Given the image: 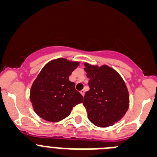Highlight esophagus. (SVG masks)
Here are the masks:
<instances>
[{
  "instance_id": "1",
  "label": "esophagus",
  "mask_w": 157,
  "mask_h": 157,
  "mask_svg": "<svg viewBox=\"0 0 157 157\" xmlns=\"http://www.w3.org/2000/svg\"><path fill=\"white\" fill-rule=\"evenodd\" d=\"M80 93H81V94H82V96H84V94H85V91H84L83 89H82V90L80 91Z\"/></svg>"
}]
</instances>
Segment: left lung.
I'll use <instances>...</instances> for the list:
<instances>
[{"label": "left lung", "instance_id": "1", "mask_svg": "<svg viewBox=\"0 0 157 157\" xmlns=\"http://www.w3.org/2000/svg\"><path fill=\"white\" fill-rule=\"evenodd\" d=\"M90 89L84 96L88 118L95 126L114 125L126 114L130 104L125 82L115 69L106 65L84 63Z\"/></svg>", "mask_w": 157, "mask_h": 157}]
</instances>
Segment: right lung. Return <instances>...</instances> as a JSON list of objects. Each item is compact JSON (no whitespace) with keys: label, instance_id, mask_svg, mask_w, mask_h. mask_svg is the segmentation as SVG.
Segmentation results:
<instances>
[{"label":"right lung","instance_id":"obj_1","mask_svg":"<svg viewBox=\"0 0 157 157\" xmlns=\"http://www.w3.org/2000/svg\"><path fill=\"white\" fill-rule=\"evenodd\" d=\"M79 65V62L58 58L48 63L39 72L31 86L30 99L34 112L42 119L59 122L83 101L75 82L68 79Z\"/></svg>","mask_w":157,"mask_h":157}]
</instances>
